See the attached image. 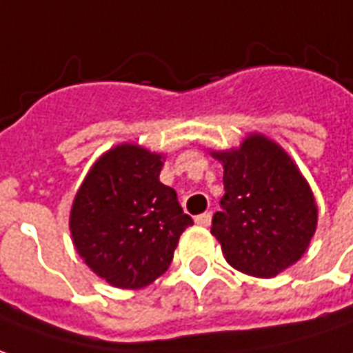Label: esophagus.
Listing matches in <instances>:
<instances>
[{
	"mask_svg": "<svg viewBox=\"0 0 353 353\" xmlns=\"http://www.w3.org/2000/svg\"><path fill=\"white\" fill-rule=\"evenodd\" d=\"M210 220H212V214H210V212H203V214L195 216V222L199 224V226H208V224H210Z\"/></svg>",
	"mask_w": 353,
	"mask_h": 353,
	"instance_id": "34e87169",
	"label": "esophagus"
}]
</instances>
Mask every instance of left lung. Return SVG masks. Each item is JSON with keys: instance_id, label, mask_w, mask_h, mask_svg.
Here are the masks:
<instances>
[{"instance_id": "1", "label": "left lung", "mask_w": 353, "mask_h": 353, "mask_svg": "<svg viewBox=\"0 0 353 353\" xmlns=\"http://www.w3.org/2000/svg\"><path fill=\"white\" fill-rule=\"evenodd\" d=\"M216 158L224 164L226 193L212 236L236 270L276 276L305 253L315 234L317 207L307 181L280 146L261 135Z\"/></svg>"}]
</instances>
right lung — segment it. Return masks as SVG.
Segmentation results:
<instances>
[{
    "mask_svg": "<svg viewBox=\"0 0 353 353\" xmlns=\"http://www.w3.org/2000/svg\"><path fill=\"white\" fill-rule=\"evenodd\" d=\"M160 170L158 154L116 146L96 162L77 193L69 222L77 251L112 286L135 290L154 282L193 224L176 191L160 183Z\"/></svg>",
    "mask_w": 353,
    "mask_h": 353,
    "instance_id": "obj_1",
    "label": "right lung"
}]
</instances>
